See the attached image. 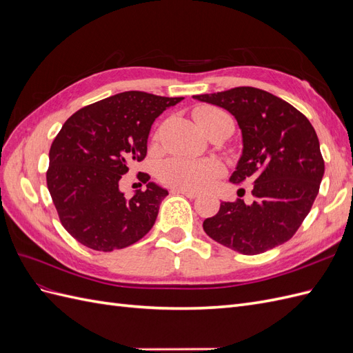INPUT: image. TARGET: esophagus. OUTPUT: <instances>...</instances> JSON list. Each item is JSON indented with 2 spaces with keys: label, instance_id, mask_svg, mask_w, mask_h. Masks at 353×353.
Returning a JSON list of instances; mask_svg holds the SVG:
<instances>
[{
  "label": "esophagus",
  "instance_id": "34e87169",
  "mask_svg": "<svg viewBox=\"0 0 353 353\" xmlns=\"http://www.w3.org/2000/svg\"><path fill=\"white\" fill-rule=\"evenodd\" d=\"M170 193H172V194H183V196H185V197H188V199H196V197H199L197 191L184 190V188H172V190H170Z\"/></svg>",
  "mask_w": 353,
  "mask_h": 353
}]
</instances>
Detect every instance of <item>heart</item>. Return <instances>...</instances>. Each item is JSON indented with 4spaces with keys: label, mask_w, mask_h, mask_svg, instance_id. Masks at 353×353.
I'll return each mask as SVG.
<instances>
[{
    "label": "heart",
    "mask_w": 353,
    "mask_h": 353,
    "mask_svg": "<svg viewBox=\"0 0 353 353\" xmlns=\"http://www.w3.org/2000/svg\"><path fill=\"white\" fill-rule=\"evenodd\" d=\"M223 114L221 110L210 108V105H203L194 110L193 116L199 126L208 122L215 116ZM222 174V166L219 162L212 159L201 160H190V159H169L160 166V178H162L168 185L184 190H203L210 187L215 179Z\"/></svg>",
    "instance_id": "1"
}]
</instances>
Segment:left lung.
Listing matches in <instances>:
<instances>
[{"mask_svg": "<svg viewBox=\"0 0 353 353\" xmlns=\"http://www.w3.org/2000/svg\"><path fill=\"white\" fill-rule=\"evenodd\" d=\"M230 112L243 152L232 184L252 183L254 201H222L203 222L208 236L243 254H259L290 240L311 210L324 175L314 126L292 104L253 87L193 95Z\"/></svg>", "mask_w": 353, "mask_h": 353, "instance_id": "obj_1", "label": "left lung"}]
</instances>
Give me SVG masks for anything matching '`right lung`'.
<instances>
[{
  "mask_svg": "<svg viewBox=\"0 0 353 353\" xmlns=\"http://www.w3.org/2000/svg\"><path fill=\"white\" fill-rule=\"evenodd\" d=\"M181 100L125 91L78 110L61 126L50 148L47 185L73 239L112 252L152 230L168 190L148 183L145 191L137 190L128 199L119 181L131 163L145 157L156 117Z\"/></svg>",
  "mask_w": 353,
  "mask_h": 353,
  "instance_id": "1",
  "label": "right lung"
}]
</instances>
